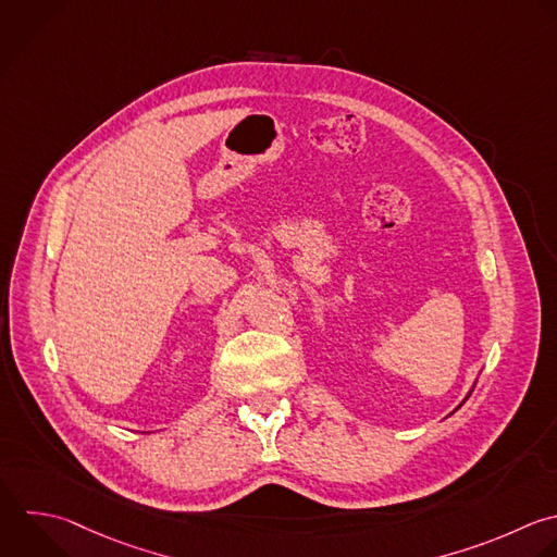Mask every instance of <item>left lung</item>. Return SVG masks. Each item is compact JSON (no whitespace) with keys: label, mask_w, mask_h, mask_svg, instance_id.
I'll return each instance as SVG.
<instances>
[{"label":"left lung","mask_w":557,"mask_h":557,"mask_svg":"<svg viewBox=\"0 0 557 557\" xmlns=\"http://www.w3.org/2000/svg\"><path fill=\"white\" fill-rule=\"evenodd\" d=\"M468 396H470V394H468ZM468 396H466V398H468ZM466 398H463V400H466ZM463 400H461V403H463Z\"/></svg>","instance_id":"1"}]
</instances>
